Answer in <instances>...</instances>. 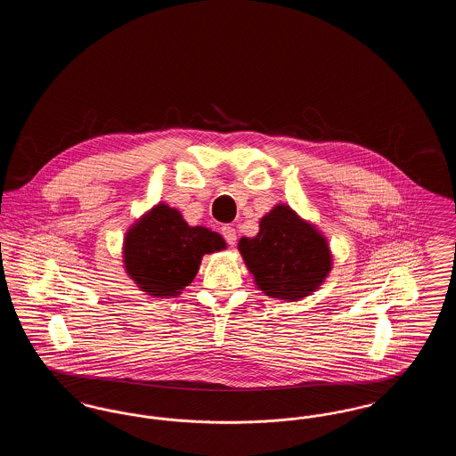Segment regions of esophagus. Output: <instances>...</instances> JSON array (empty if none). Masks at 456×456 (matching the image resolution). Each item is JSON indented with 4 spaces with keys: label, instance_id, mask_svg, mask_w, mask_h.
<instances>
[{
    "label": "esophagus",
    "instance_id": "34e87169",
    "mask_svg": "<svg viewBox=\"0 0 456 456\" xmlns=\"http://www.w3.org/2000/svg\"><path fill=\"white\" fill-rule=\"evenodd\" d=\"M220 231H222V236H224L227 244H231V246H234V244H236L238 236H236V229H234L232 225H224Z\"/></svg>",
    "mask_w": 456,
    "mask_h": 456
}]
</instances>
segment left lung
<instances>
[{
	"label": "left lung",
	"mask_w": 456,
	"mask_h": 456,
	"mask_svg": "<svg viewBox=\"0 0 456 456\" xmlns=\"http://www.w3.org/2000/svg\"><path fill=\"white\" fill-rule=\"evenodd\" d=\"M239 251L261 290L275 299L314 292L331 268L325 239L285 205L261 218L260 232L240 239Z\"/></svg>",
	"instance_id": "obj_1"
}]
</instances>
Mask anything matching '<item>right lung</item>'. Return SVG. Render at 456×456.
<instances>
[{"label": "right lung", "instance_id": "1", "mask_svg": "<svg viewBox=\"0 0 456 456\" xmlns=\"http://www.w3.org/2000/svg\"><path fill=\"white\" fill-rule=\"evenodd\" d=\"M224 248L217 232L190 227L177 210L157 205L126 234L125 265L142 290L174 297L195 279L201 256Z\"/></svg>", "mask_w": 456, "mask_h": 456}]
</instances>
